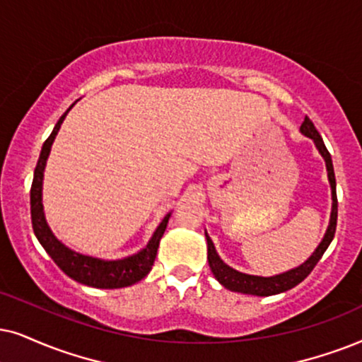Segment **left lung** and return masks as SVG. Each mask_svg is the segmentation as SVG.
I'll return each mask as SVG.
<instances>
[{
	"instance_id": "left-lung-1",
	"label": "left lung",
	"mask_w": 362,
	"mask_h": 362,
	"mask_svg": "<svg viewBox=\"0 0 362 362\" xmlns=\"http://www.w3.org/2000/svg\"><path fill=\"white\" fill-rule=\"evenodd\" d=\"M300 134L314 141L315 148L319 150V153L322 155L324 162H326L327 178H329V184H331V199H332L331 218H329L326 234H324L321 244L315 247V250L310 254V257L305 260V262L297 265V267L291 269V271L287 272L276 274V276H271V277H262V276H252V274L239 272L235 271V269H232L230 265H227L221 257H218L212 239H210L207 232H205L210 271H212L215 279H217V281L228 291L240 292V294H250V296H274V294H281V292L289 291L309 276L310 271L315 267V264L319 262V259L322 257V254L326 252L329 244H331L334 239V234H336V223H337V195H336V175H334L331 153L327 152L322 136L319 135L317 130H315L314 123L309 117L304 118L303 125H300Z\"/></svg>"
}]
</instances>
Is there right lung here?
<instances>
[{
	"label": "right lung",
	"mask_w": 362,
	"mask_h": 362,
	"mask_svg": "<svg viewBox=\"0 0 362 362\" xmlns=\"http://www.w3.org/2000/svg\"><path fill=\"white\" fill-rule=\"evenodd\" d=\"M76 103V102H75ZM73 103V105H75ZM71 105V107H73ZM71 107L59 117V120L54 125L52 135L48 136L47 141L41 147V153L36 163L33 184H31L30 192V204H31V223H33V232L36 239L47 250V254L53 259V262L66 274L73 281L85 284V286L97 287V289H120V287H128L132 284L139 282L147 274L152 271L153 260L157 257V250L160 239H162L163 232H165L168 218L172 212H168L155 232L150 237L147 245L140 249L139 252L127 255L123 259H98L93 255H85L70 249L53 234L49 228L47 217H45L43 210V177L45 167H47V160L52 152V145L57 139L59 127L68 115Z\"/></svg>",
	"instance_id": "obj_1"
}]
</instances>
